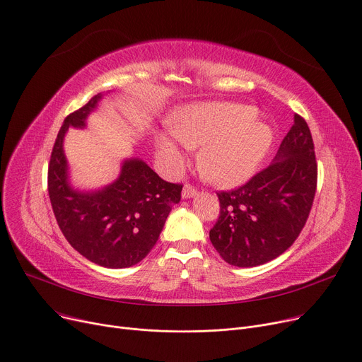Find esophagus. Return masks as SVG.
I'll list each match as a JSON object with an SVG mask.
<instances>
[{"mask_svg": "<svg viewBox=\"0 0 362 362\" xmlns=\"http://www.w3.org/2000/svg\"><path fill=\"white\" fill-rule=\"evenodd\" d=\"M195 195H197V189H195L191 183H186V185L183 186L182 197H183L185 199H187V198H192V197H195Z\"/></svg>", "mask_w": 362, "mask_h": 362, "instance_id": "esophagus-1", "label": "esophagus"}]
</instances>
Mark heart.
<instances>
[{"label": "heart", "mask_w": 362, "mask_h": 362, "mask_svg": "<svg viewBox=\"0 0 362 362\" xmlns=\"http://www.w3.org/2000/svg\"><path fill=\"white\" fill-rule=\"evenodd\" d=\"M250 105L211 103L185 107L171 119V133L157 136V152L164 167L176 173L185 164L180 148H201L199 168L205 179L221 187L248 180L267 156L273 129Z\"/></svg>", "instance_id": "b5f03b06"}]
</instances>
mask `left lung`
I'll return each mask as SVG.
<instances>
[{
	"instance_id": "8db88e82",
	"label": "left lung",
	"mask_w": 362,
	"mask_h": 362,
	"mask_svg": "<svg viewBox=\"0 0 362 362\" xmlns=\"http://www.w3.org/2000/svg\"><path fill=\"white\" fill-rule=\"evenodd\" d=\"M317 191V161L307 122L295 123L273 163L245 185L221 191L210 240L236 267H255L289 250L305 226Z\"/></svg>"
}]
</instances>
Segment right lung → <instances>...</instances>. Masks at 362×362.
I'll use <instances>...</instances> for the list:
<instances>
[{
  "mask_svg": "<svg viewBox=\"0 0 362 362\" xmlns=\"http://www.w3.org/2000/svg\"><path fill=\"white\" fill-rule=\"evenodd\" d=\"M95 95L64 119L48 164L52 211L67 242L81 255L107 269H124L154 248L182 185L163 180L142 160H126L119 179L97 192H79L67 182L63 139L70 126L83 127L97 107Z\"/></svg>",
  "mask_w": 362,
  "mask_h": 362,
  "instance_id": "right-lung-1",
  "label": "right lung"
}]
</instances>
